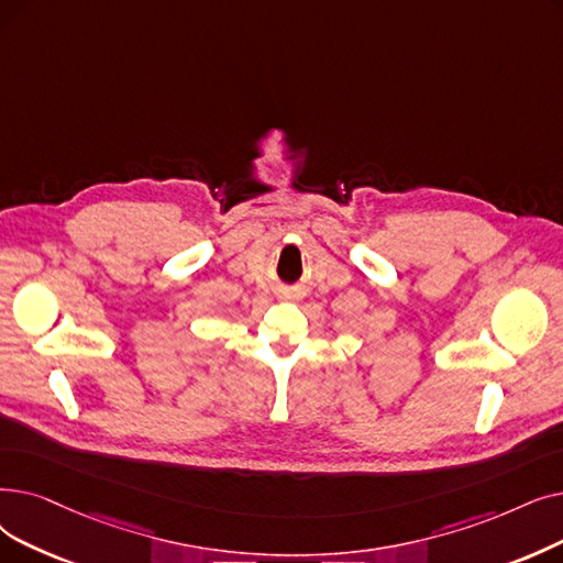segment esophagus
Wrapping results in <instances>:
<instances>
[{"instance_id": "esophagus-1", "label": "esophagus", "mask_w": 563, "mask_h": 563, "mask_svg": "<svg viewBox=\"0 0 563 563\" xmlns=\"http://www.w3.org/2000/svg\"><path fill=\"white\" fill-rule=\"evenodd\" d=\"M283 297H285V299H297L299 295H297V291H291V289H287V291H283Z\"/></svg>"}]
</instances>
